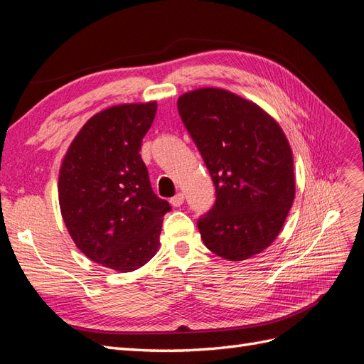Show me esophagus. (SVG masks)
Returning a JSON list of instances; mask_svg holds the SVG:
<instances>
[{"label":"esophagus","mask_w":364,"mask_h":364,"mask_svg":"<svg viewBox=\"0 0 364 364\" xmlns=\"http://www.w3.org/2000/svg\"><path fill=\"white\" fill-rule=\"evenodd\" d=\"M183 200H185V196H183L182 193H178L174 197H171L170 203H171L173 206H181V205L183 203Z\"/></svg>","instance_id":"1"}]
</instances>
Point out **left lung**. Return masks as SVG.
<instances>
[{
    "label": "left lung",
    "instance_id": "8db88e82",
    "mask_svg": "<svg viewBox=\"0 0 364 364\" xmlns=\"http://www.w3.org/2000/svg\"><path fill=\"white\" fill-rule=\"evenodd\" d=\"M178 111L215 186L197 220L205 246L229 261L269 247L294 200L293 155L282 129L259 106L218 87L179 97Z\"/></svg>",
    "mask_w": 364,
    "mask_h": 364
}]
</instances>
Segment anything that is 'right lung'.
Instances as JSON below:
<instances>
[{
  "mask_svg": "<svg viewBox=\"0 0 364 364\" xmlns=\"http://www.w3.org/2000/svg\"><path fill=\"white\" fill-rule=\"evenodd\" d=\"M158 105L112 106L86 121L63 158L59 203L75 246L118 272L155 257L171 206L153 193L139 150Z\"/></svg>",
  "mask_w": 364,
  "mask_h": 364,
  "instance_id": "right-lung-1",
  "label": "right lung"
}]
</instances>
